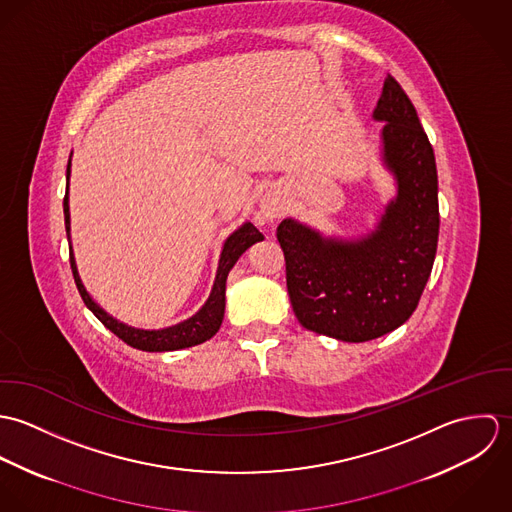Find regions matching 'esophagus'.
<instances>
[{"label": "esophagus", "mask_w": 512, "mask_h": 512, "mask_svg": "<svg viewBox=\"0 0 512 512\" xmlns=\"http://www.w3.org/2000/svg\"><path fill=\"white\" fill-rule=\"evenodd\" d=\"M260 213L264 215V219H280L282 213H284L282 201H280L276 195H266V197L260 201Z\"/></svg>", "instance_id": "34e87169"}]
</instances>
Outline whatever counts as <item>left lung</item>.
I'll use <instances>...</instances> for the list:
<instances>
[{"label":"left lung","mask_w":512,"mask_h":512,"mask_svg":"<svg viewBox=\"0 0 512 512\" xmlns=\"http://www.w3.org/2000/svg\"><path fill=\"white\" fill-rule=\"evenodd\" d=\"M382 128V159L398 193L378 226L359 240L325 238L286 219L278 242L297 321L347 343L382 337L410 319L432 274L439 234L438 171L414 104L384 78L372 114Z\"/></svg>","instance_id":"left-lung-1"}]
</instances>
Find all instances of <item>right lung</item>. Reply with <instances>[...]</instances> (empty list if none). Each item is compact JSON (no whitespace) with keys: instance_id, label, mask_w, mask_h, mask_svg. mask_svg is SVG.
<instances>
[{"instance_id":"add662e5","label":"right lung","mask_w":512,"mask_h":512,"mask_svg":"<svg viewBox=\"0 0 512 512\" xmlns=\"http://www.w3.org/2000/svg\"><path fill=\"white\" fill-rule=\"evenodd\" d=\"M71 175V161L67 165V179ZM63 209H65V226H67V236L71 238V215H69V185H67V193H65V201H63ZM264 240V234L252 224V222H244L238 230H234L224 246H222V254H220L219 270H217V278H215V286L213 292L209 295L207 303L187 321H181L173 327L167 329H157V331H147V329H136L130 327L126 323H120L118 319L110 317L92 297L90 293L84 290L78 272H76V264H74L73 248H71V268H73L74 282L78 293L82 297V301L86 303V307L102 321V325L106 329H110L116 337H120L124 343H128L134 349L147 351V353H163V351H179V349H187V347H195L205 343L207 339H211L220 329L222 317H224V293H226V278L228 272L232 270V266L236 264V260L254 244Z\"/></svg>"}]
</instances>
